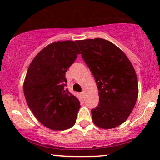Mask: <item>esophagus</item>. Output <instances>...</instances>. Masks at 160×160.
Instances as JSON below:
<instances>
[{
    "label": "esophagus",
    "instance_id": "esophagus-1",
    "mask_svg": "<svg viewBox=\"0 0 160 160\" xmlns=\"http://www.w3.org/2000/svg\"><path fill=\"white\" fill-rule=\"evenodd\" d=\"M81 95H82V97L85 96V90H83V91L82 92H81Z\"/></svg>",
    "mask_w": 160,
    "mask_h": 160
}]
</instances>
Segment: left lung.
<instances>
[{
    "label": "left lung",
    "instance_id": "left-lung-1",
    "mask_svg": "<svg viewBox=\"0 0 160 160\" xmlns=\"http://www.w3.org/2000/svg\"><path fill=\"white\" fill-rule=\"evenodd\" d=\"M76 43L99 92L98 105L91 111L93 122L104 129L120 126L132 113L138 95L133 65L120 48L107 40L95 38Z\"/></svg>",
    "mask_w": 160,
    "mask_h": 160
}]
</instances>
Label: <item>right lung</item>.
Listing matches in <instances>:
<instances>
[{
	"label": "right lung",
	"mask_w": 160,
	"mask_h": 160,
	"mask_svg": "<svg viewBox=\"0 0 160 160\" xmlns=\"http://www.w3.org/2000/svg\"><path fill=\"white\" fill-rule=\"evenodd\" d=\"M78 46L72 40L50 43L34 57L23 89L28 105L40 122L55 131L72 127L80 103L65 86V73L74 63Z\"/></svg>",
	"instance_id": "obj_1"
}]
</instances>
